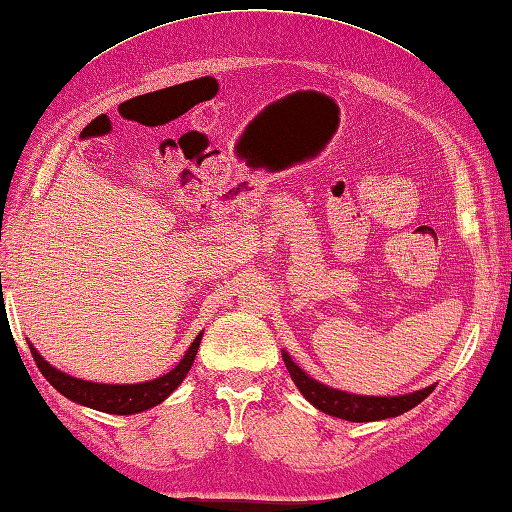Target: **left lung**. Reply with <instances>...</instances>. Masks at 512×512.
Segmentation results:
<instances>
[{
  "label": "left lung",
  "mask_w": 512,
  "mask_h": 512,
  "mask_svg": "<svg viewBox=\"0 0 512 512\" xmlns=\"http://www.w3.org/2000/svg\"><path fill=\"white\" fill-rule=\"evenodd\" d=\"M283 362L288 366L290 378L294 380V384H297V389L303 393V398H306L310 405H315L319 411H324L328 416L351 420V423H371V420L396 418L400 414H405V411L414 409L416 405H420V402L434 391V384H432V387L407 393V396H391V398L353 396V393L326 387V384L308 378V373L301 371L285 351H283Z\"/></svg>",
  "instance_id": "1"
}]
</instances>
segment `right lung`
<instances>
[{"label":"right lung","mask_w":512,"mask_h":512,"mask_svg":"<svg viewBox=\"0 0 512 512\" xmlns=\"http://www.w3.org/2000/svg\"><path fill=\"white\" fill-rule=\"evenodd\" d=\"M202 335L204 333L195 337V342L191 344V348H188L186 355L182 357V362H179L173 371L161 375V378H155L150 382H139V384H98V382L71 378V375L53 369V366L44 360V357L35 351L31 344L29 346L38 369L42 371L44 378L49 380L51 387L60 391L62 396L78 402V405L83 407L105 411V414L130 416V414H139V411H146L150 407H157L159 402H164L170 393L182 384L186 373L191 371L197 348H200V342H202Z\"/></svg>","instance_id":"1"}]
</instances>
